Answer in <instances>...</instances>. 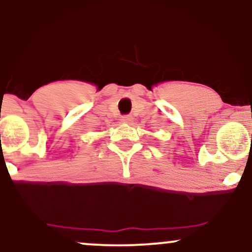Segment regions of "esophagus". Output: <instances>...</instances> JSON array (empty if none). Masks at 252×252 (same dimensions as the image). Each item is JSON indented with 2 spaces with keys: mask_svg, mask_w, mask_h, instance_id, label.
Listing matches in <instances>:
<instances>
[{
  "mask_svg": "<svg viewBox=\"0 0 252 252\" xmlns=\"http://www.w3.org/2000/svg\"><path fill=\"white\" fill-rule=\"evenodd\" d=\"M122 122H124V123H130V122H132V121H134V118H132V116H129V115H126V116H122Z\"/></svg>",
  "mask_w": 252,
  "mask_h": 252,
  "instance_id": "1",
  "label": "esophagus"
}]
</instances>
